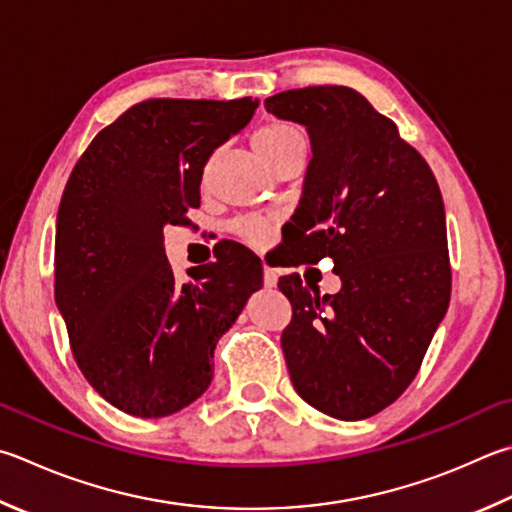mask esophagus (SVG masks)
<instances>
[{
	"instance_id": "34e87169",
	"label": "esophagus",
	"mask_w": 512,
	"mask_h": 512,
	"mask_svg": "<svg viewBox=\"0 0 512 512\" xmlns=\"http://www.w3.org/2000/svg\"><path fill=\"white\" fill-rule=\"evenodd\" d=\"M277 284V275H275V271L273 268H268V266H264V286H268V288H273Z\"/></svg>"
}]
</instances>
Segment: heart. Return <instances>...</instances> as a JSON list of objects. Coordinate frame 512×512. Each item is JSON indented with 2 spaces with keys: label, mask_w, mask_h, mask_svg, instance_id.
<instances>
[{
  "label": "heart",
  "mask_w": 512,
  "mask_h": 512,
  "mask_svg": "<svg viewBox=\"0 0 512 512\" xmlns=\"http://www.w3.org/2000/svg\"><path fill=\"white\" fill-rule=\"evenodd\" d=\"M253 147L259 159H262L268 167H273L277 161L284 159L291 152L304 150L306 141L300 129L291 123H282V120H273V123H266L257 129L253 134ZM268 221L262 219H246L239 224V232L246 239L264 241L268 235Z\"/></svg>",
  "instance_id": "obj_1"
}]
</instances>
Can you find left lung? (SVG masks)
Instances as JSON below:
<instances>
[{"mask_svg":"<svg viewBox=\"0 0 512 512\" xmlns=\"http://www.w3.org/2000/svg\"><path fill=\"white\" fill-rule=\"evenodd\" d=\"M266 111L311 136L313 159L293 215L291 246L333 259L342 288L324 295L280 277L293 306L282 333L295 392L315 410L360 421L392 405L450 304L452 271L439 183L394 120L356 89L282 91Z\"/></svg>","mask_w":512,"mask_h":512,"instance_id":"obj_1","label":"left lung"}]
</instances>
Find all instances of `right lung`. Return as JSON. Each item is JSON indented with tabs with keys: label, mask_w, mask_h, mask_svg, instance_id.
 <instances>
[{
	"label": "right lung",
	"mask_w": 512,
	"mask_h": 512,
	"mask_svg": "<svg viewBox=\"0 0 512 512\" xmlns=\"http://www.w3.org/2000/svg\"><path fill=\"white\" fill-rule=\"evenodd\" d=\"M259 102L150 98L100 129L62 192L55 224V304L89 385L120 412L161 418L212 380V356L262 262L246 246L176 282L163 228L199 208L210 154Z\"/></svg>",
	"instance_id": "1"
}]
</instances>
